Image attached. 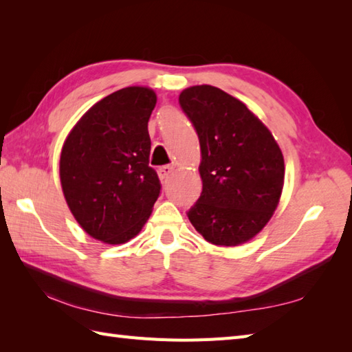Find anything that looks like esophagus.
I'll return each instance as SVG.
<instances>
[{"instance_id": "34e87169", "label": "esophagus", "mask_w": 352, "mask_h": 352, "mask_svg": "<svg viewBox=\"0 0 352 352\" xmlns=\"http://www.w3.org/2000/svg\"><path fill=\"white\" fill-rule=\"evenodd\" d=\"M172 172H174V168L170 166V164H164V166H162L160 169H159V177H160V180L164 183L169 178V175L172 174Z\"/></svg>"}]
</instances>
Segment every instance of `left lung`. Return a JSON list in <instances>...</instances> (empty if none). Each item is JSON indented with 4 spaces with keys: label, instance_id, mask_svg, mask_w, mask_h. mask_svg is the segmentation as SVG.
<instances>
[{
    "label": "left lung",
    "instance_id": "obj_1",
    "mask_svg": "<svg viewBox=\"0 0 352 352\" xmlns=\"http://www.w3.org/2000/svg\"><path fill=\"white\" fill-rule=\"evenodd\" d=\"M178 102L201 146L203 192L189 208V221L213 245L250 241L278 206L284 183L280 146L242 101L218 87H188Z\"/></svg>",
    "mask_w": 352,
    "mask_h": 352
}]
</instances>
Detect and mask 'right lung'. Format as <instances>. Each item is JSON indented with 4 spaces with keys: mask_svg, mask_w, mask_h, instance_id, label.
Here are the masks:
<instances>
[{
    "mask_svg": "<svg viewBox=\"0 0 352 352\" xmlns=\"http://www.w3.org/2000/svg\"><path fill=\"white\" fill-rule=\"evenodd\" d=\"M155 102L148 87L121 89L89 109L65 140L66 203L81 228L101 242H129L160 195L159 175L148 164V121Z\"/></svg>",
    "mask_w": 352,
    "mask_h": 352,
    "instance_id": "obj_1",
    "label": "right lung"
}]
</instances>
